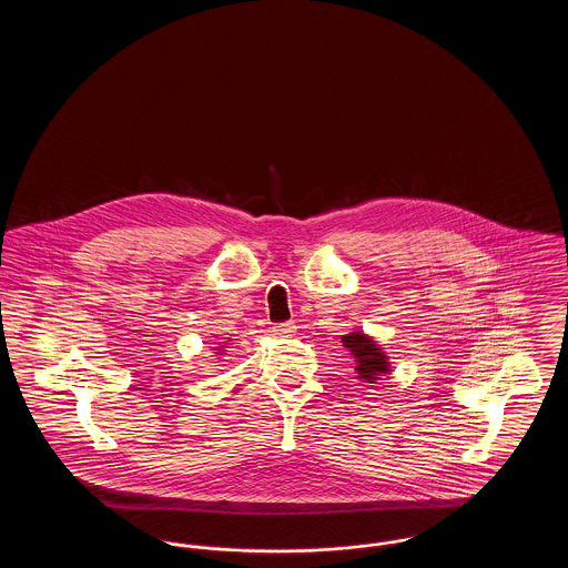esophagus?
<instances>
[{
    "instance_id": "34e87169",
    "label": "esophagus",
    "mask_w": 568,
    "mask_h": 568,
    "mask_svg": "<svg viewBox=\"0 0 568 568\" xmlns=\"http://www.w3.org/2000/svg\"><path fill=\"white\" fill-rule=\"evenodd\" d=\"M297 325L294 322H285V324L274 325V334L276 336H294L296 334Z\"/></svg>"
}]
</instances>
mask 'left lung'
Wrapping results in <instances>:
<instances>
[{
  "label": "left lung",
  "instance_id": "obj_1",
  "mask_svg": "<svg viewBox=\"0 0 568 568\" xmlns=\"http://www.w3.org/2000/svg\"><path fill=\"white\" fill-rule=\"evenodd\" d=\"M343 347L355 362V375L364 383H377L392 373L389 357L377 345V341L364 332H349L343 336Z\"/></svg>",
  "mask_w": 568,
  "mask_h": 568
}]
</instances>
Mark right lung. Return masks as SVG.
I'll use <instances>...</instances> for the list:
<instances>
[{
  "mask_svg": "<svg viewBox=\"0 0 568 568\" xmlns=\"http://www.w3.org/2000/svg\"><path fill=\"white\" fill-rule=\"evenodd\" d=\"M219 355H221V352H223V347H213Z\"/></svg>",
  "mask_w": 568,
  "mask_h": 568,
  "instance_id": "obj_1",
  "label": "right lung"
}]
</instances>
